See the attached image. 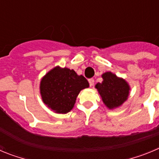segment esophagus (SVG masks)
I'll return each mask as SVG.
<instances>
[{
    "label": "esophagus",
    "instance_id": "34e87169",
    "mask_svg": "<svg viewBox=\"0 0 159 159\" xmlns=\"http://www.w3.org/2000/svg\"><path fill=\"white\" fill-rule=\"evenodd\" d=\"M88 82H89V84L91 87L93 86L94 84H95V80H94V79H89V80H88Z\"/></svg>",
    "mask_w": 159,
    "mask_h": 159
}]
</instances>
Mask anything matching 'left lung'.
Here are the masks:
<instances>
[{"mask_svg":"<svg viewBox=\"0 0 159 159\" xmlns=\"http://www.w3.org/2000/svg\"><path fill=\"white\" fill-rule=\"evenodd\" d=\"M103 81L95 85L102 101L110 109L117 107L127 100L129 95V85L111 72H106L102 75Z\"/></svg>","mask_w":159,"mask_h":159,"instance_id":"1","label":"left lung"}]
</instances>
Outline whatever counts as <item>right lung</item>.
I'll use <instances>...</instances> for the list:
<instances>
[{
  "mask_svg": "<svg viewBox=\"0 0 159 159\" xmlns=\"http://www.w3.org/2000/svg\"><path fill=\"white\" fill-rule=\"evenodd\" d=\"M89 84L74 70L57 67L46 74L40 82L43 102L57 113L65 114L72 109L77 95Z\"/></svg>",
  "mask_w": 159,
  "mask_h": 159,
  "instance_id": "1",
  "label": "right lung"
}]
</instances>
